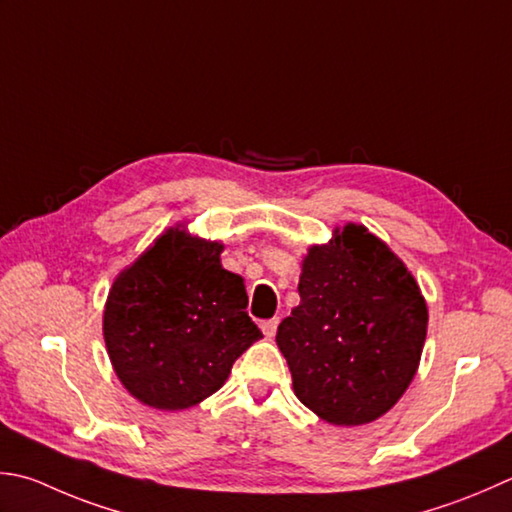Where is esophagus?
Here are the masks:
<instances>
[{"instance_id":"esophagus-1","label":"esophagus","mask_w":512,"mask_h":512,"mask_svg":"<svg viewBox=\"0 0 512 512\" xmlns=\"http://www.w3.org/2000/svg\"><path fill=\"white\" fill-rule=\"evenodd\" d=\"M277 326H279V317H273V319H266V322H262V330H264V335L270 339V337H275V333H277Z\"/></svg>"}]
</instances>
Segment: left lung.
Segmentation results:
<instances>
[{"label":"left lung","mask_w":512,"mask_h":512,"mask_svg":"<svg viewBox=\"0 0 512 512\" xmlns=\"http://www.w3.org/2000/svg\"><path fill=\"white\" fill-rule=\"evenodd\" d=\"M299 302L277 328L299 402L335 426L397 404L417 373L428 310L402 259L364 226L335 230L302 264Z\"/></svg>","instance_id":"left-lung-1"}]
</instances>
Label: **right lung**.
Instances as JSON below:
<instances>
[{
  "mask_svg": "<svg viewBox=\"0 0 512 512\" xmlns=\"http://www.w3.org/2000/svg\"><path fill=\"white\" fill-rule=\"evenodd\" d=\"M222 248L170 228L110 288L108 357L119 382L146 406L199 404L264 337L246 313L244 279L219 262Z\"/></svg>",
  "mask_w": 512,
  "mask_h": 512,
  "instance_id": "add662e5",
  "label": "right lung"
}]
</instances>
